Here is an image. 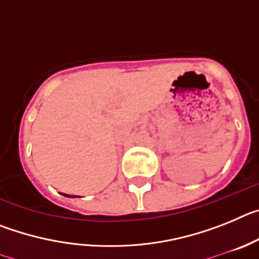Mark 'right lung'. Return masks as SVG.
I'll use <instances>...</instances> for the list:
<instances>
[{
  "label": "right lung",
  "mask_w": 259,
  "mask_h": 259,
  "mask_svg": "<svg viewBox=\"0 0 259 259\" xmlns=\"http://www.w3.org/2000/svg\"><path fill=\"white\" fill-rule=\"evenodd\" d=\"M63 196H67V197H75V196H68V194H65V193H63Z\"/></svg>",
  "instance_id": "1"
}]
</instances>
